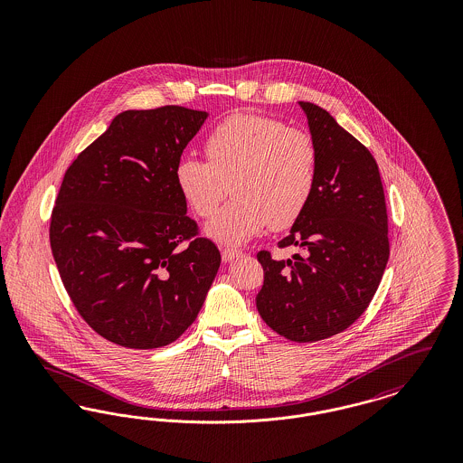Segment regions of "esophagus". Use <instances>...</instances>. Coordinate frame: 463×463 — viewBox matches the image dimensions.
<instances>
[{
	"instance_id": "obj_1",
	"label": "esophagus",
	"mask_w": 463,
	"mask_h": 463,
	"mask_svg": "<svg viewBox=\"0 0 463 463\" xmlns=\"http://www.w3.org/2000/svg\"><path fill=\"white\" fill-rule=\"evenodd\" d=\"M241 250H236V248H223L222 250V260L227 264V262H232L234 259L241 257Z\"/></svg>"
}]
</instances>
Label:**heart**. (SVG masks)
Here are the masks:
<instances>
[{
    "mask_svg": "<svg viewBox=\"0 0 463 463\" xmlns=\"http://www.w3.org/2000/svg\"><path fill=\"white\" fill-rule=\"evenodd\" d=\"M204 156L206 161L180 159L175 184L201 219L213 217L232 191L236 198L206 227V234L222 244H244L269 225L287 229L314 196L317 144L307 130L281 119L229 116L206 137Z\"/></svg>",
    "mask_w": 463,
    "mask_h": 463,
    "instance_id": "b5f03b06",
    "label": "heart"
}]
</instances>
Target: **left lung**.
<instances>
[{"mask_svg":"<svg viewBox=\"0 0 463 463\" xmlns=\"http://www.w3.org/2000/svg\"><path fill=\"white\" fill-rule=\"evenodd\" d=\"M319 151L307 210L279 248L293 260L259 251L264 285L257 308L267 326L291 342H317L347 330L368 308L389 260L383 185L372 153L328 110L300 102Z\"/></svg>","mask_w":463,"mask_h":463,"instance_id":"1","label":"left lung"}]
</instances>
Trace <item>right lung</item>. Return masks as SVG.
Wrapping results in <instances>:
<instances>
[{
	"instance_id": "add662e5",
	"label": "right lung",
	"mask_w": 463,
	"mask_h": 463,
	"mask_svg": "<svg viewBox=\"0 0 463 463\" xmlns=\"http://www.w3.org/2000/svg\"><path fill=\"white\" fill-rule=\"evenodd\" d=\"M206 118L180 106L125 110L67 168L52 253L80 316L116 345L175 342L221 267L175 184L176 163Z\"/></svg>"
}]
</instances>
